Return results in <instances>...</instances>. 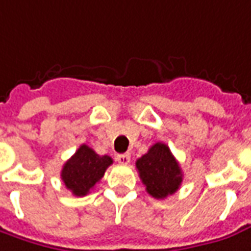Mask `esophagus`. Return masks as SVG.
<instances>
[{
    "label": "esophagus",
    "mask_w": 251,
    "mask_h": 251,
    "mask_svg": "<svg viewBox=\"0 0 251 251\" xmlns=\"http://www.w3.org/2000/svg\"><path fill=\"white\" fill-rule=\"evenodd\" d=\"M117 161L122 165H127L130 162V154H119L117 156Z\"/></svg>",
    "instance_id": "34e87169"
}]
</instances>
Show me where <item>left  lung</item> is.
<instances>
[{
  "label": "left lung",
  "instance_id": "8db88e82",
  "mask_svg": "<svg viewBox=\"0 0 251 251\" xmlns=\"http://www.w3.org/2000/svg\"><path fill=\"white\" fill-rule=\"evenodd\" d=\"M136 168L147 192L156 199L173 195L183 183L181 168L163 143H155L147 154L137 159Z\"/></svg>",
  "mask_w": 251,
  "mask_h": 251
}]
</instances>
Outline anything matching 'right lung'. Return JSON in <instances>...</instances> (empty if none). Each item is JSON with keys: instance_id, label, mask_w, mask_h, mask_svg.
<instances>
[{"instance_id": "1", "label": "right lung", "mask_w": 251, "mask_h": 251, "mask_svg": "<svg viewBox=\"0 0 251 251\" xmlns=\"http://www.w3.org/2000/svg\"><path fill=\"white\" fill-rule=\"evenodd\" d=\"M111 163V156L96 154L86 144H82L64 163L61 169V180L73 195L85 197L101 180Z\"/></svg>"}]
</instances>
